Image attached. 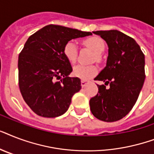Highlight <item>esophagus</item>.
Here are the masks:
<instances>
[{
    "instance_id": "34e87169",
    "label": "esophagus",
    "mask_w": 154,
    "mask_h": 154,
    "mask_svg": "<svg viewBox=\"0 0 154 154\" xmlns=\"http://www.w3.org/2000/svg\"><path fill=\"white\" fill-rule=\"evenodd\" d=\"M81 82H82V87H85V85H86V81H85V80H82V81H81Z\"/></svg>"
}]
</instances>
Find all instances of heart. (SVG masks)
Returning <instances> with one entry per match:
<instances>
[{
    "label": "heart",
    "instance_id": "obj_1",
    "mask_svg": "<svg viewBox=\"0 0 154 154\" xmlns=\"http://www.w3.org/2000/svg\"><path fill=\"white\" fill-rule=\"evenodd\" d=\"M83 44L85 46L89 47L94 53H96V57L94 59L100 60V54L105 50V42L99 37H90L83 41ZM63 53L65 58L70 63L76 62L77 57V48L74 42L69 41L64 46ZM73 75L75 77H79L83 80H88L94 77L97 72V69L95 65H77L73 67Z\"/></svg>",
    "mask_w": 154,
    "mask_h": 154
}]
</instances>
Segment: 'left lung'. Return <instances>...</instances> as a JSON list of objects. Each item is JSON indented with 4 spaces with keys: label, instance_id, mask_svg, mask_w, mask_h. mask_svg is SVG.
<instances>
[{
    "label": "left lung",
    "instance_id": "1",
    "mask_svg": "<svg viewBox=\"0 0 154 154\" xmlns=\"http://www.w3.org/2000/svg\"><path fill=\"white\" fill-rule=\"evenodd\" d=\"M106 42L109 47L106 66L95 81L110 85L98 87V93L89 101L90 110L97 119L117 122L133 109L143 86L145 55L132 37L117 30L93 32Z\"/></svg>",
    "mask_w": 154,
    "mask_h": 154
}]
</instances>
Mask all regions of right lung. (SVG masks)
I'll return each mask as SVG.
<instances>
[{"label": "right lung", "instance_id": "right-lung-1", "mask_svg": "<svg viewBox=\"0 0 154 154\" xmlns=\"http://www.w3.org/2000/svg\"><path fill=\"white\" fill-rule=\"evenodd\" d=\"M90 32L49 25L31 35L18 57L20 94L30 109L41 117H56L69 107L72 97L82 89L78 77L63 53L70 40Z\"/></svg>", "mask_w": 154, "mask_h": 154}]
</instances>
